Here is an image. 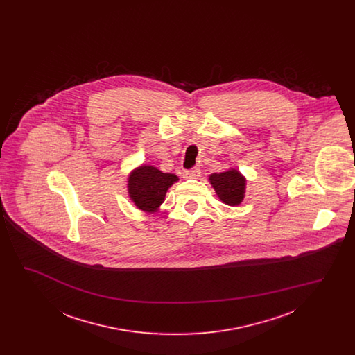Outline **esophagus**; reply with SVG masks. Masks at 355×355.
<instances>
[{
  "label": "esophagus",
  "instance_id": "1",
  "mask_svg": "<svg viewBox=\"0 0 355 355\" xmlns=\"http://www.w3.org/2000/svg\"><path fill=\"white\" fill-rule=\"evenodd\" d=\"M200 175H201V170L197 166L184 171V178L186 180H196V178H200Z\"/></svg>",
  "mask_w": 355,
  "mask_h": 355
}]
</instances>
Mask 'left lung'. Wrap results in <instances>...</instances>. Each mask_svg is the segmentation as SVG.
I'll return each instance as SVG.
<instances>
[{
  "label": "left lung",
  "instance_id": "8db88e82",
  "mask_svg": "<svg viewBox=\"0 0 355 355\" xmlns=\"http://www.w3.org/2000/svg\"><path fill=\"white\" fill-rule=\"evenodd\" d=\"M209 180L222 202L230 206H236L242 202L246 181L239 171L232 169L220 174L214 173L209 177Z\"/></svg>",
  "mask_w": 355,
  "mask_h": 355
}]
</instances>
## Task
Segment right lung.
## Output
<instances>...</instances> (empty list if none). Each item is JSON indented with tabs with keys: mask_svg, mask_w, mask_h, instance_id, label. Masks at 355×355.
<instances>
[{
	"mask_svg": "<svg viewBox=\"0 0 355 355\" xmlns=\"http://www.w3.org/2000/svg\"><path fill=\"white\" fill-rule=\"evenodd\" d=\"M178 177L175 174L162 173L154 166H141L135 169L129 177V196L135 206L144 211H157L161 203L165 201V196L170 186Z\"/></svg>",
	"mask_w": 355,
	"mask_h": 355,
	"instance_id": "right-lung-1",
	"label": "right lung"
}]
</instances>
